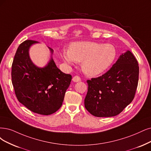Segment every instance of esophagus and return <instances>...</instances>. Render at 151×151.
Masks as SVG:
<instances>
[{"mask_svg": "<svg viewBox=\"0 0 151 151\" xmlns=\"http://www.w3.org/2000/svg\"><path fill=\"white\" fill-rule=\"evenodd\" d=\"M72 80H73V81H74V82H79V81H81V78H80V77L78 76H75L72 78Z\"/></svg>", "mask_w": 151, "mask_h": 151, "instance_id": "1", "label": "esophagus"}]
</instances>
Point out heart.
Here are the masks:
<instances>
[{"label":"heart","mask_w":151,"mask_h":151,"mask_svg":"<svg viewBox=\"0 0 151 151\" xmlns=\"http://www.w3.org/2000/svg\"><path fill=\"white\" fill-rule=\"evenodd\" d=\"M117 56L115 47L110 43L77 42L70 45L69 50H63L61 57L66 63L81 62L86 74L96 76L102 73L113 63Z\"/></svg>","instance_id":"b5f03b06"}]
</instances>
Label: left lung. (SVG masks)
<instances>
[{
    "label": "left lung",
    "instance_id": "8db88e82",
    "mask_svg": "<svg viewBox=\"0 0 151 151\" xmlns=\"http://www.w3.org/2000/svg\"><path fill=\"white\" fill-rule=\"evenodd\" d=\"M139 71L137 60L127 50L106 73L87 80L85 106L88 112L96 117H112L121 113L134 98Z\"/></svg>",
    "mask_w": 151,
    "mask_h": 151
}]
</instances>
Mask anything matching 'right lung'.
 Listing matches in <instances>:
<instances>
[{
    "label": "right lung",
    "instance_id": "obj_1",
    "mask_svg": "<svg viewBox=\"0 0 151 151\" xmlns=\"http://www.w3.org/2000/svg\"><path fill=\"white\" fill-rule=\"evenodd\" d=\"M37 43L25 40L18 47L12 65V82L20 103L33 113L50 115L62 105L72 77L57 68L52 58L53 50L49 47L51 58L48 64L43 68L33 64L29 49Z\"/></svg>",
    "mask_w": 151,
    "mask_h": 151
}]
</instances>
